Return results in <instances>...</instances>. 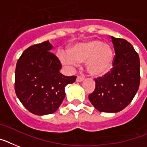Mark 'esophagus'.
<instances>
[{
    "mask_svg": "<svg viewBox=\"0 0 147 147\" xmlns=\"http://www.w3.org/2000/svg\"><path fill=\"white\" fill-rule=\"evenodd\" d=\"M84 78L82 77V76H78L77 78H76V82H82V81H84Z\"/></svg>",
    "mask_w": 147,
    "mask_h": 147,
    "instance_id": "1",
    "label": "esophagus"
}]
</instances>
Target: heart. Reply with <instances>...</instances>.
Segmentation results:
<instances>
[{"mask_svg":"<svg viewBox=\"0 0 147 147\" xmlns=\"http://www.w3.org/2000/svg\"><path fill=\"white\" fill-rule=\"evenodd\" d=\"M63 64L76 65L86 62L87 71L94 76H102L110 71L114 62V51L109 44L91 40L78 44L60 57Z\"/></svg>","mask_w":147,"mask_h":147,"instance_id":"1","label":"heart"}]
</instances>
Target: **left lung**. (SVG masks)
<instances>
[{
	"mask_svg": "<svg viewBox=\"0 0 147 147\" xmlns=\"http://www.w3.org/2000/svg\"><path fill=\"white\" fill-rule=\"evenodd\" d=\"M115 55L110 71L95 78L96 87L88 97L102 113H118L131 102L140 81L139 55L128 41L111 36Z\"/></svg>",
	"mask_w": 147,
	"mask_h": 147,
	"instance_id": "obj_1",
	"label": "left lung"
}]
</instances>
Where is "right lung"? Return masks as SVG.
I'll list each match as a JSON object with an SVG mask.
<instances>
[{"instance_id": "add662e5", "label": "right lung", "mask_w": 147, "mask_h": 147, "mask_svg": "<svg viewBox=\"0 0 147 147\" xmlns=\"http://www.w3.org/2000/svg\"><path fill=\"white\" fill-rule=\"evenodd\" d=\"M49 40L25 50L18 59L15 71L16 96L34 115L52 114L65 96V87L76 82V76L59 72L62 65Z\"/></svg>"}]
</instances>
